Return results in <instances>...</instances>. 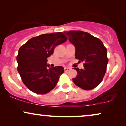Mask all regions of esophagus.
<instances>
[{"label":"esophagus","instance_id":"esophagus-1","mask_svg":"<svg viewBox=\"0 0 126 126\" xmlns=\"http://www.w3.org/2000/svg\"><path fill=\"white\" fill-rule=\"evenodd\" d=\"M70 69H70V68H69V67H64V71L65 72H69V70H70Z\"/></svg>","mask_w":126,"mask_h":126}]
</instances>
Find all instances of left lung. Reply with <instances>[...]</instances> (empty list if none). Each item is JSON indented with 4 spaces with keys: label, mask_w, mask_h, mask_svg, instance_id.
Returning <instances> with one entry per match:
<instances>
[{
    "label": "left lung",
    "mask_w": 126,
    "mask_h": 126,
    "mask_svg": "<svg viewBox=\"0 0 126 126\" xmlns=\"http://www.w3.org/2000/svg\"><path fill=\"white\" fill-rule=\"evenodd\" d=\"M75 47V58L84 62V69L75 68L77 76L73 78L76 86L84 90L96 88L102 81L108 59L107 49L101 40L82 31H65Z\"/></svg>",
    "instance_id": "1"
}]
</instances>
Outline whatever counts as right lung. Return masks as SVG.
<instances>
[{
	"label": "right lung",
	"instance_id": "1",
	"mask_svg": "<svg viewBox=\"0 0 126 126\" xmlns=\"http://www.w3.org/2000/svg\"><path fill=\"white\" fill-rule=\"evenodd\" d=\"M67 40L62 32L43 34L30 39L19 49L18 71L23 83L32 92L45 94L57 85L64 69L59 66L48 68L47 58L57 45Z\"/></svg>",
	"mask_w": 126,
	"mask_h": 126
}]
</instances>
